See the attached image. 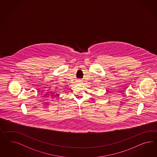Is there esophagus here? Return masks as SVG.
Here are the masks:
<instances>
[{
	"label": "esophagus",
	"instance_id": "esophagus-1",
	"mask_svg": "<svg viewBox=\"0 0 157 157\" xmlns=\"http://www.w3.org/2000/svg\"><path fill=\"white\" fill-rule=\"evenodd\" d=\"M78 83H81V81H78Z\"/></svg>",
	"mask_w": 157,
	"mask_h": 157
}]
</instances>
